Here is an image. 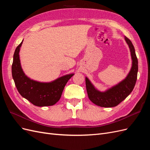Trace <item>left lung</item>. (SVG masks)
Instances as JSON below:
<instances>
[{"mask_svg": "<svg viewBox=\"0 0 150 150\" xmlns=\"http://www.w3.org/2000/svg\"><path fill=\"white\" fill-rule=\"evenodd\" d=\"M125 40L130 49L132 64L130 71L124 79L110 88L102 92L96 89L88 77H86V86L89 99L98 106L102 107L117 106L126 99L135 87L138 70V59L132 42L126 37H125Z\"/></svg>", "mask_w": 150, "mask_h": 150, "instance_id": "left-lung-1", "label": "left lung"}]
</instances>
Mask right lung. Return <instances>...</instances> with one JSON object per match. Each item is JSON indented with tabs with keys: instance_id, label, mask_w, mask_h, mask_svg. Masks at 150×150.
Here are the masks:
<instances>
[{
	"instance_id": "1",
	"label": "right lung",
	"mask_w": 150,
	"mask_h": 150,
	"mask_svg": "<svg viewBox=\"0 0 150 150\" xmlns=\"http://www.w3.org/2000/svg\"><path fill=\"white\" fill-rule=\"evenodd\" d=\"M23 41L15 49L12 66V77L17 89L20 95L36 106L53 105L59 101L66 83L74 74H66L48 82L30 79L25 74L20 63L19 52Z\"/></svg>"
}]
</instances>
